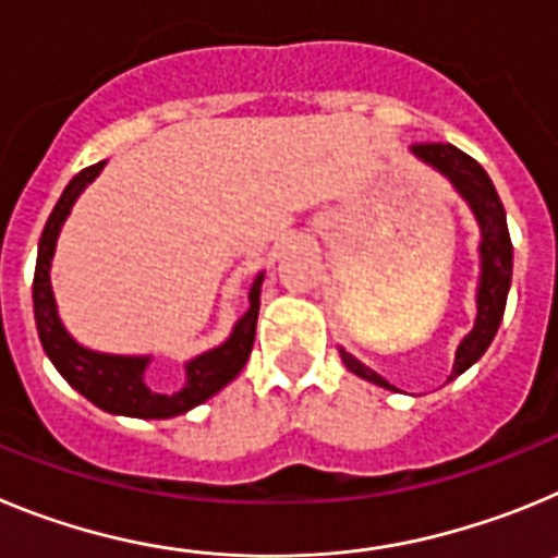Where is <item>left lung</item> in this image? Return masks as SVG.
<instances>
[{"instance_id": "left-lung-1", "label": "left lung", "mask_w": 558, "mask_h": 558, "mask_svg": "<svg viewBox=\"0 0 558 558\" xmlns=\"http://www.w3.org/2000/svg\"><path fill=\"white\" fill-rule=\"evenodd\" d=\"M413 153L427 165L436 167L438 172H445L452 181L463 198L470 201L472 211H475L477 223H481V288H477V318L475 329L461 340V347L456 352V366H452V377L463 374L466 368L481 360V354L489 349L492 338L497 335V327L502 322V310H506V295L511 288V236L509 226H506V211H502L500 198H497L495 184L486 175L481 165L456 145L447 142H418L413 145ZM343 354L349 372L357 377L368 379L374 386L391 388L386 379L366 368L352 354ZM450 377V379H452Z\"/></svg>"}]
</instances>
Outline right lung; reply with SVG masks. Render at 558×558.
<instances>
[{
    "instance_id": "obj_1",
    "label": "right lung",
    "mask_w": 558,
    "mask_h": 558,
    "mask_svg": "<svg viewBox=\"0 0 558 558\" xmlns=\"http://www.w3.org/2000/svg\"><path fill=\"white\" fill-rule=\"evenodd\" d=\"M106 161L86 167L69 181L63 195L58 198L56 209L49 215L47 226L38 240L36 276H33V307H36V327L41 338L44 352L56 363L69 386L77 388L88 402L108 413H122V416L136 418H170L186 413L190 408L201 405L209 397L229 386L236 374L243 372L256 335V315H259V288H263V274L254 279V288L248 293V313L236 322L234 332L223 347L211 349L201 357L186 363V383L175 393L153 391L145 383V368L150 357H122V354H100L88 352L81 343L69 338L61 318L56 313V299L49 288V265L56 254V240L66 220L69 209L77 201L83 190L100 175Z\"/></svg>"
}]
</instances>
